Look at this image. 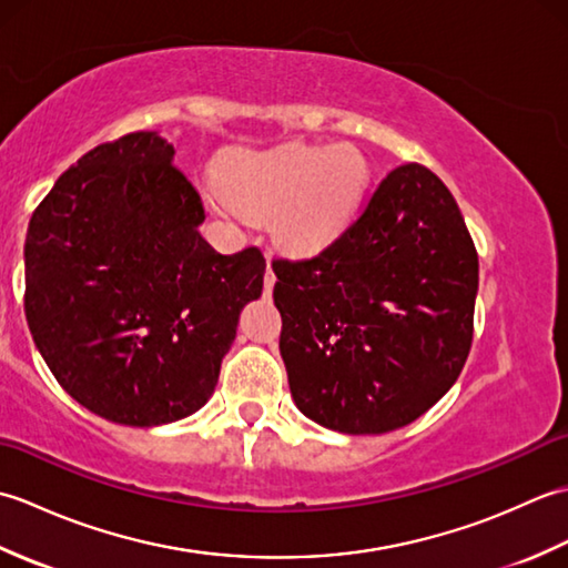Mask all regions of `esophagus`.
<instances>
[{
    "label": "esophagus",
    "instance_id": "34e87169",
    "mask_svg": "<svg viewBox=\"0 0 568 568\" xmlns=\"http://www.w3.org/2000/svg\"><path fill=\"white\" fill-rule=\"evenodd\" d=\"M273 285H275V273H273V268H271V261H268V265H265V275H263L265 295H268V293L273 291Z\"/></svg>",
    "mask_w": 568,
    "mask_h": 568
}]
</instances>
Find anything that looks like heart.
Wrapping results in <instances>:
<instances>
[{"instance_id":"b5f03b06","label":"heart","mask_w":568,"mask_h":568,"mask_svg":"<svg viewBox=\"0 0 568 568\" xmlns=\"http://www.w3.org/2000/svg\"><path fill=\"white\" fill-rule=\"evenodd\" d=\"M366 183V163L344 146L285 143L229 159L216 207L234 216L268 220L285 248L315 253L352 222Z\"/></svg>"}]
</instances>
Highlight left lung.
<instances>
[{
    "label": "left lung",
    "mask_w": 568,
    "mask_h": 568,
    "mask_svg": "<svg viewBox=\"0 0 568 568\" xmlns=\"http://www.w3.org/2000/svg\"><path fill=\"white\" fill-rule=\"evenodd\" d=\"M273 271L287 383L317 425L400 429L456 383L474 339L478 253L429 168L397 165L334 244Z\"/></svg>",
    "instance_id": "1"
}]
</instances>
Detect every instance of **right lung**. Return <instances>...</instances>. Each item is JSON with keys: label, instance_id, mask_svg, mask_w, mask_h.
Here are the masks:
<instances>
[{"label": "right lung", "instance_id": "obj_1", "mask_svg": "<svg viewBox=\"0 0 568 568\" xmlns=\"http://www.w3.org/2000/svg\"><path fill=\"white\" fill-rule=\"evenodd\" d=\"M173 143L136 131L84 153L36 207L23 310L63 390L116 425L155 427L210 400L239 315L263 291L256 246L216 253Z\"/></svg>", "mask_w": 568, "mask_h": 568}]
</instances>
